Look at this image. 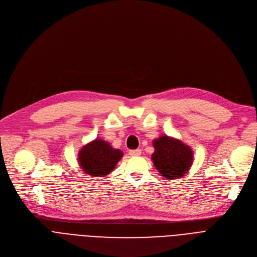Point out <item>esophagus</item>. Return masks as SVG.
<instances>
[{"label":"esophagus","mask_w":257,"mask_h":257,"mask_svg":"<svg viewBox=\"0 0 257 257\" xmlns=\"http://www.w3.org/2000/svg\"><path fill=\"white\" fill-rule=\"evenodd\" d=\"M129 154L131 155V156H140L141 155V151L140 150H131V151H129Z\"/></svg>","instance_id":"1"}]
</instances>
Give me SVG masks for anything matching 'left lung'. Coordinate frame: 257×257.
I'll return each instance as SVG.
<instances>
[{
	"instance_id": "1",
	"label": "left lung",
	"mask_w": 257,
	"mask_h": 257,
	"mask_svg": "<svg viewBox=\"0 0 257 257\" xmlns=\"http://www.w3.org/2000/svg\"><path fill=\"white\" fill-rule=\"evenodd\" d=\"M153 144L155 153L152 160L162 176L173 180L188 173L193 161V153L188 145L167 135L155 139Z\"/></svg>"
}]
</instances>
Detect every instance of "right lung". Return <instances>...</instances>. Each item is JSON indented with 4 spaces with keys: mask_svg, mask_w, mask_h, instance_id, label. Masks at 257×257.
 Instances as JSON below:
<instances>
[{
    "mask_svg": "<svg viewBox=\"0 0 257 257\" xmlns=\"http://www.w3.org/2000/svg\"><path fill=\"white\" fill-rule=\"evenodd\" d=\"M122 157V151L113 149L108 142L97 138L79 151L78 163L87 175L104 177L115 169Z\"/></svg>",
    "mask_w": 257,
    "mask_h": 257,
    "instance_id": "obj_1",
    "label": "right lung"
}]
</instances>
